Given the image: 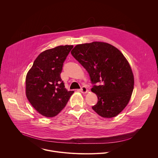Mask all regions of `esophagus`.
Masks as SVG:
<instances>
[{"mask_svg":"<svg viewBox=\"0 0 158 158\" xmlns=\"http://www.w3.org/2000/svg\"><path fill=\"white\" fill-rule=\"evenodd\" d=\"M80 91L82 93H86L88 92V90L86 88L85 86H82L81 87V89H80Z\"/></svg>","mask_w":158,"mask_h":158,"instance_id":"34e87169","label":"esophagus"}]
</instances>
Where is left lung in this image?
<instances>
[{"mask_svg": "<svg viewBox=\"0 0 158 158\" xmlns=\"http://www.w3.org/2000/svg\"><path fill=\"white\" fill-rule=\"evenodd\" d=\"M73 56L84 67L94 85L91 91L98 99L93 109L102 118L118 115L128 104L134 89L131 66L121 51L102 42L79 44Z\"/></svg>", "mask_w": 158, "mask_h": 158, "instance_id": "8db88e82", "label": "left lung"}]
</instances>
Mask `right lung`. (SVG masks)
<instances>
[{
  "label": "right lung",
  "instance_id": "add662e5",
  "mask_svg": "<svg viewBox=\"0 0 158 158\" xmlns=\"http://www.w3.org/2000/svg\"><path fill=\"white\" fill-rule=\"evenodd\" d=\"M73 46H60L41 52L27 74L26 93L34 108L52 118L65 106L74 91H68L60 77L63 63Z\"/></svg>",
  "mask_w": 158,
  "mask_h": 158
}]
</instances>
